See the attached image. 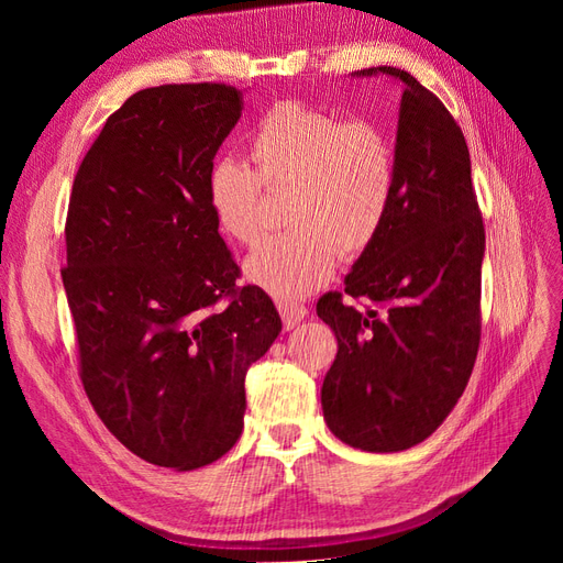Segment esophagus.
I'll list each match as a JSON object with an SVG mask.
<instances>
[{"instance_id": "esophagus-1", "label": "esophagus", "mask_w": 563, "mask_h": 563, "mask_svg": "<svg viewBox=\"0 0 563 563\" xmlns=\"http://www.w3.org/2000/svg\"><path fill=\"white\" fill-rule=\"evenodd\" d=\"M277 308L286 329L298 327V323L305 319V314H308V308H305L302 302H294V300H279Z\"/></svg>"}]
</instances>
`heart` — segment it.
<instances>
[{
  "label": "heart",
  "mask_w": 563,
  "mask_h": 563,
  "mask_svg": "<svg viewBox=\"0 0 563 563\" xmlns=\"http://www.w3.org/2000/svg\"><path fill=\"white\" fill-rule=\"evenodd\" d=\"M258 174L232 157L209 166L207 201L228 240L253 246L265 228V188L291 187L286 223L246 261V277L277 300H298L327 284L343 258L378 240L397 192V152L376 119L277 100L251 133Z\"/></svg>",
  "instance_id": "heart-1"
}]
</instances>
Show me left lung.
I'll return each instance as SVG.
<instances>
[{"mask_svg": "<svg viewBox=\"0 0 563 563\" xmlns=\"http://www.w3.org/2000/svg\"><path fill=\"white\" fill-rule=\"evenodd\" d=\"M376 73L404 81L397 192L378 240L352 265L345 294L317 302L338 338L321 408L340 441L395 453L428 439L472 376L486 232L465 135L446 106L399 67L360 75ZM345 295L364 299L365 310Z\"/></svg>", "mask_w": 563, "mask_h": 563, "instance_id": "8db88e82", "label": "left lung"}]
</instances>
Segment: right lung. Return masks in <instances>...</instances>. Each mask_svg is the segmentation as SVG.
I'll use <instances>...</instances> for the list:
<instances>
[{
    "mask_svg": "<svg viewBox=\"0 0 563 563\" xmlns=\"http://www.w3.org/2000/svg\"><path fill=\"white\" fill-rule=\"evenodd\" d=\"M230 84H164L108 117L81 159L65 220L79 378L106 428L180 472L242 434L246 371L282 319L236 267L207 201L218 147L240 122Z\"/></svg>",
    "mask_w": 563,
    "mask_h": 563,
    "instance_id": "obj_1",
    "label": "right lung"
}]
</instances>
